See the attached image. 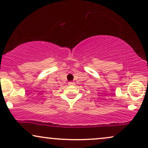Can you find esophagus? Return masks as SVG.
<instances>
[{
  "label": "esophagus",
  "instance_id": "34e87169",
  "mask_svg": "<svg viewBox=\"0 0 148 148\" xmlns=\"http://www.w3.org/2000/svg\"><path fill=\"white\" fill-rule=\"evenodd\" d=\"M69 86H73V85H75V83L73 82H69Z\"/></svg>",
  "mask_w": 148,
  "mask_h": 148
}]
</instances>
